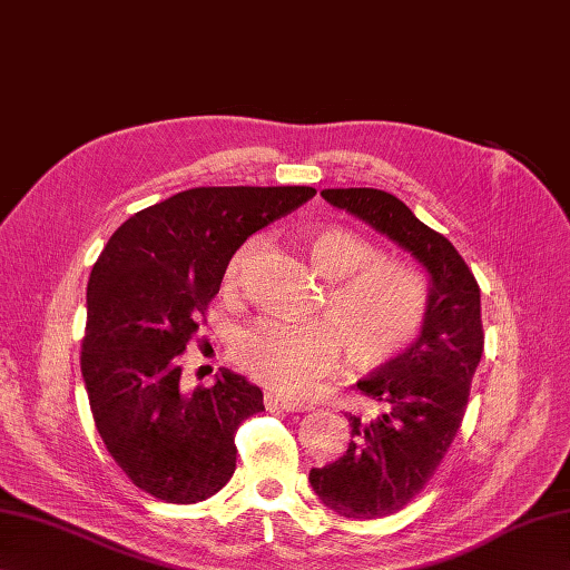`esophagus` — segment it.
<instances>
[{
  "instance_id": "obj_1",
  "label": "esophagus",
  "mask_w": 570,
  "mask_h": 570,
  "mask_svg": "<svg viewBox=\"0 0 570 570\" xmlns=\"http://www.w3.org/2000/svg\"><path fill=\"white\" fill-rule=\"evenodd\" d=\"M265 406L269 412H308L311 404H305L301 400H294V397H286V395H279V392H267L265 395Z\"/></svg>"
}]
</instances>
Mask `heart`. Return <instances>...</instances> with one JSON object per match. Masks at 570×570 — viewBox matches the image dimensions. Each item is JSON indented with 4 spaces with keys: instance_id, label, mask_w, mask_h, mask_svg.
Instances as JSON below:
<instances>
[{
    "instance_id": "heart-1",
    "label": "heart",
    "mask_w": 570,
    "mask_h": 570,
    "mask_svg": "<svg viewBox=\"0 0 570 570\" xmlns=\"http://www.w3.org/2000/svg\"><path fill=\"white\" fill-rule=\"evenodd\" d=\"M255 243L240 245L224 267V291L238 286ZM303 250L327 279L325 317L305 323L257 320L233 340L238 366L269 390L305 395L340 366L344 344L358 366H381L410 344L429 308L421 276L400 262L377 259L375 247L346 228H315Z\"/></svg>"
}]
</instances>
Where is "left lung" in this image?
<instances>
[{"label": "left lung", "mask_w": 570, "mask_h": 570, "mask_svg": "<svg viewBox=\"0 0 570 570\" xmlns=\"http://www.w3.org/2000/svg\"><path fill=\"white\" fill-rule=\"evenodd\" d=\"M320 195L412 253L431 276L419 340L356 385L383 412L371 421L348 414V450L311 470L317 499L337 515L385 518L429 484L462 426L484 352L479 284L455 245L421 224L395 195L373 187L323 189Z\"/></svg>", "instance_id": "obj_1"}]
</instances>
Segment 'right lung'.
I'll return each instance as SVG.
<instances>
[{"label":"right lung","instance_id":"obj_1","mask_svg":"<svg viewBox=\"0 0 570 570\" xmlns=\"http://www.w3.org/2000/svg\"><path fill=\"white\" fill-rule=\"evenodd\" d=\"M315 195L313 187H193L129 216L86 288L81 375L96 429L135 487L197 503L236 472V431L262 390L222 368L180 387V354L218 294L230 255Z\"/></svg>","mask_w":570,"mask_h":570}]
</instances>
